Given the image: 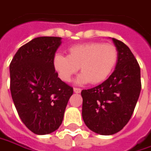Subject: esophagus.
Wrapping results in <instances>:
<instances>
[{
    "mask_svg": "<svg viewBox=\"0 0 151 151\" xmlns=\"http://www.w3.org/2000/svg\"><path fill=\"white\" fill-rule=\"evenodd\" d=\"M73 91H74V93H77V94H79V93L81 92V88H73Z\"/></svg>",
    "mask_w": 151,
    "mask_h": 151,
    "instance_id": "1",
    "label": "esophagus"
}]
</instances>
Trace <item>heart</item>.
<instances>
[{
  "label": "heart",
  "instance_id": "heart-1",
  "mask_svg": "<svg viewBox=\"0 0 151 151\" xmlns=\"http://www.w3.org/2000/svg\"><path fill=\"white\" fill-rule=\"evenodd\" d=\"M117 62V50L111 44L87 42L74 45L68 49V56L56 55L54 68L59 78L69 82L80 68L82 72L76 83L90 82L98 84L104 82L113 71Z\"/></svg>",
  "mask_w": 151,
  "mask_h": 151
}]
</instances>
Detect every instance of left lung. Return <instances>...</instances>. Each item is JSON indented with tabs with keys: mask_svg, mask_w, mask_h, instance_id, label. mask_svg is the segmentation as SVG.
Listing matches in <instances>:
<instances>
[{
	"mask_svg": "<svg viewBox=\"0 0 151 151\" xmlns=\"http://www.w3.org/2000/svg\"><path fill=\"white\" fill-rule=\"evenodd\" d=\"M111 40L117 50L114 72L101 84L81 92L83 120L101 135L114 134L128 123L141 90L140 68L134 54L124 43Z\"/></svg>",
	"mask_w": 151,
	"mask_h": 151,
	"instance_id": "8db88e82",
	"label": "left lung"
}]
</instances>
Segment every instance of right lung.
I'll list each match as a JSON object with an SVG mask.
<instances>
[{
	"mask_svg": "<svg viewBox=\"0 0 151 151\" xmlns=\"http://www.w3.org/2000/svg\"><path fill=\"white\" fill-rule=\"evenodd\" d=\"M60 37H38L20 47L10 64V89L18 116L34 134H50L61 126L72 87L54 68Z\"/></svg>",
	"mask_w": 151,
	"mask_h": 151,
	"instance_id": "1",
	"label": "right lung"
}]
</instances>
